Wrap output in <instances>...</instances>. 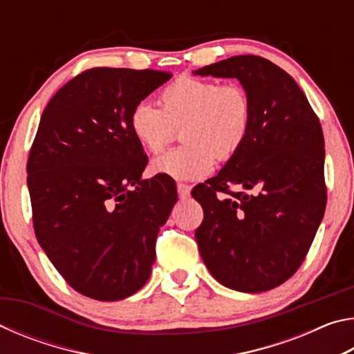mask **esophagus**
Here are the masks:
<instances>
[{
    "mask_svg": "<svg viewBox=\"0 0 354 354\" xmlns=\"http://www.w3.org/2000/svg\"><path fill=\"white\" fill-rule=\"evenodd\" d=\"M176 190H178L179 198H187V196L190 195V187H189L187 184L178 183V184H176Z\"/></svg>",
    "mask_w": 354,
    "mask_h": 354,
    "instance_id": "obj_1",
    "label": "esophagus"
}]
</instances>
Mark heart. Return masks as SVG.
I'll use <instances>...</instances> for the list:
<instances>
[{"label":"heart","instance_id":"b5f03b06","mask_svg":"<svg viewBox=\"0 0 354 354\" xmlns=\"http://www.w3.org/2000/svg\"><path fill=\"white\" fill-rule=\"evenodd\" d=\"M159 101L160 109L140 101L129 113L131 133L148 153L162 151L181 128L184 145L153 159L156 175L205 178L214 159H232L248 139L253 104L241 84L181 76L162 88Z\"/></svg>","mask_w":354,"mask_h":354}]
</instances>
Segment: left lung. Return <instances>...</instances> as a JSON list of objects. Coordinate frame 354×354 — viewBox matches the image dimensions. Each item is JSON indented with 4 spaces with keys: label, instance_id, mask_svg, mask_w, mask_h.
I'll return each instance as SVG.
<instances>
[{
    "label": "left lung",
    "instance_id": "obj_1",
    "mask_svg": "<svg viewBox=\"0 0 354 354\" xmlns=\"http://www.w3.org/2000/svg\"><path fill=\"white\" fill-rule=\"evenodd\" d=\"M194 75L236 77L253 104L241 151L192 190L205 212L195 231L201 257L230 289H274L301 266L325 214L319 117L293 77L263 57L234 56Z\"/></svg>",
    "mask_w": 354,
    "mask_h": 354
}]
</instances>
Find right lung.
Segmentation results:
<instances>
[{"mask_svg": "<svg viewBox=\"0 0 354 354\" xmlns=\"http://www.w3.org/2000/svg\"><path fill=\"white\" fill-rule=\"evenodd\" d=\"M170 77L86 70L40 117L26 165L35 237L68 286L88 298L131 297L151 273L156 239L178 194L164 175L142 179L148 158L129 113Z\"/></svg>", "mask_w": 354, "mask_h": 354, "instance_id": "right-lung-1", "label": "right lung"}]
</instances>
